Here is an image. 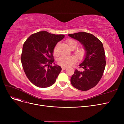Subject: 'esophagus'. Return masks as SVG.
Listing matches in <instances>:
<instances>
[{"instance_id": "obj_1", "label": "esophagus", "mask_w": 124, "mask_h": 124, "mask_svg": "<svg viewBox=\"0 0 124 124\" xmlns=\"http://www.w3.org/2000/svg\"><path fill=\"white\" fill-rule=\"evenodd\" d=\"M62 69L63 70H65V69H67V67H63V66H62Z\"/></svg>"}]
</instances>
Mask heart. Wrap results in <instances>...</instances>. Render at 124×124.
<instances>
[{"instance_id": "heart-1", "label": "heart", "mask_w": 124, "mask_h": 124, "mask_svg": "<svg viewBox=\"0 0 124 124\" xmlns=\"http://www.w3.org/2000/svg\"><path fill=\"white\" fill-rule=\"evenodd\" d=\"M67 43L68 44L69 47L71 50L74 49L78 45V42L76 40L73 39H69L67 40ZM57 47L58 44L56 45L54 49V54L55 55L57 54ZM75 54L77 55V57L79 59H82L85 54V50L83 47H79L77 48L76 51H75ZM77 62V58L75 56H62L59 57L58 59V63L62 66L63 67H69L74 64Z\"/></svg>"}]
</instances>
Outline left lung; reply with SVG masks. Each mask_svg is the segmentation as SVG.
I'll use <instances>...</instances> for the list:
<instances>
[{
	"instance_id": "1",
	"label": "left lung",
	"mask_w": 124,
	"mask_h": 124,
	"mask_svg": "<svg viewBox=\"0 0 124 124\" xmlns=\"http://www.w3.org/2000/svg\"><path fill=\"white\" fill-rule=\"evenodd\" d=\"M68 36L79 41L85 50L84 59L79 65L83 70H75L71 83L80 91H88L95 87L102 77L106 64L103 44L95 36L87 32H80Z\"/></svg>"
}]
</instances>
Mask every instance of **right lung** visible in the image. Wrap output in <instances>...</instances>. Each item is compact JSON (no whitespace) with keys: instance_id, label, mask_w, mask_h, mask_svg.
<instances>
[{"instance_id":"1","label":"right lung","mask_w":124,"mask_h":124,"mask_svg":"<svg viewBox=\"0 0 124 124\" xmlns=\"http://www.w3.org/2000/svg\"><path fill=\"white\" fill-rule=\"evenodd\" d=\"M46 31L32 34L23 46L21 62L28 80L37 87L46 88L53 85L62 70L54 63L53 52L56 44L64 38Z\"/></svg>"}]
</instances>
